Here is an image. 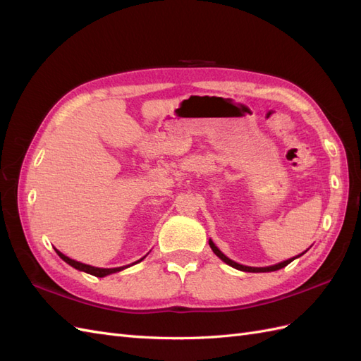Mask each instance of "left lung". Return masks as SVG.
<instances>
[{"instance_id":"obj_1","label":"left lung","mask_w":361,"mask_h":361,"mask_svg":"<svg viewBox=\"0 0 361 361\" xmlns=\"http://www.w3.org/2000/svg\"><path fill=\"white\" fill-rule=\"evenodd\" d=\"M209 245H211V248H212L214 253H215L218 257H220L223 262H226L227 265H231V267H233V268H236V269H239V271H245V272H271V271H277V269H281V268L288 267L292 260H295V259L301 256V255H300V256H297V257L288 259V260H285V262H281V264L272 265V267H267V268H253V267H244V265H239V264H236V262L231 260V259H228L227 256H224L220 250L216 248V245H215L212 241H209Z\"/></svg>"}]
</instances>
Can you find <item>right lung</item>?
Segmentation results:
<instances>
[{"label":"right lung","mask_w":361,"mask_h":361,"mask_svg":"<svg viewBox=\"0 0 361 361\" xmlns=\"http://www.w3.org/2000/svg\"><path fill=\"white\" fill-rule=\"evenodd\" d=\"M56 251H57V255L66 262V264H69L71 267H73L75 269H80V271H84V272H87V274H92V276H96V277H105V276H108V274H113V272H118V271H122V269H125L126 267H120V268H94V267H90V265H85V264H81V262H76V260H73V259H69L68 256H64L63 253H60V251L56 248ZM143 259H140V260H137V262H141ZM135 262V264H137Z\"/></svg>","instance_id":"right-lung-1"}]
</instances>
